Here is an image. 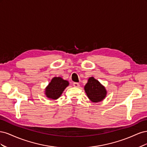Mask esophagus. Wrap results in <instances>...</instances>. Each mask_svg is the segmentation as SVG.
Segmentation results:
<instances>
[{"mask_svg": "<svg viewBox=\"0 0 147 147\" xmlns=\"http://www.w3.org/2000/svg\"><path fill=\"white\" fill-rule=\"evenodd\" d=\"M73 84H74V87H79V86H80V84H79L78 83L75 82V83H74Z\"/></svg>", "mask_w": 147, "mask_h": 147, "instance_id": "esophagus-1", "label": "esophagus"}]
</instances>
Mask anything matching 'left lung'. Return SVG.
<instances>
[{
    "mask_svg": "<svg viewBox=\"0 0 147 147\" xmlns=\"http://www.w3.org/2000/svg\"><path fill=\"white\" fill-rule=\"evenodd\" d=\"M84 91L92 102H99L104 99L107 95L105 87L94 77L88 79V83L84 86Z\"/></svg>",
    "mask_w": 147,
    "mask_h": 147,
    "instance_id": "obj_1",
    "label": "left lung"
}]
</instances>
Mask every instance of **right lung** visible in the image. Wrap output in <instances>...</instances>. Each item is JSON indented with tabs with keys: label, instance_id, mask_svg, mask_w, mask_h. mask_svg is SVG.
<instances>
[{
	"label": "right lung",
	"instance_id": "right-lung-1",
	"mask_svg": "<svg viewBox=\"0 0 147 147\" xmlns=\"http://www.w3.org/2000/svg\"><path fill=\"white\" fill-rule=\"evenodd\" d=\"M69 83L61 77H54L45 89V94L49 99L56 100L61 96Z\"/></svg>",
	"mask_w": 147,
	"mask_h": 147
}]
</instances>
